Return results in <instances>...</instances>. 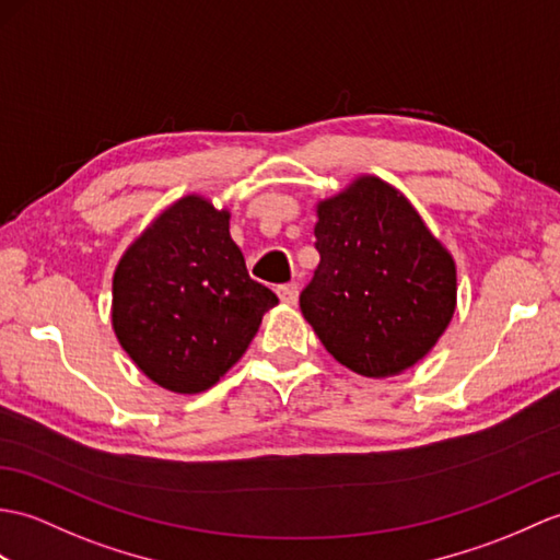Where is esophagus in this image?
Returning a JSON list of instances; mask_svg holds the SVG:
<instances>
[{
  "label": "esophagus",
  "mask_w": 560,
  "mask_h": 560,
  "mask_svg": "<svg viewBox=\"0 0 560 560\" xmlns=\"http://www.w3.org/2000/svg\"><path fill=\"white\" fill-rule=\"evenodd\" d=\"M277 295H279V301H281L283 305H295V303H298V289H295V283L279 285Z\"/></svg>",
  "instance_id": "1"
}]
</instances>
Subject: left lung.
<instances>
[{"label": "left lung", "instance_id": "8db88e82", "mask_svg": "<svg viewBox=\"0 0 560 560\" xmlns=\"http://www.w3.org/2000/svg\"><path fill=\"white\" fill-rule=\"evenodd\" d=\"M319 267L301 312L350 372L410 370L444 336L458 303L456 259L388 180L360 174L315 205Z\"/></svg>", "mask_w": 560, "mask_h": 560}]
</instances>
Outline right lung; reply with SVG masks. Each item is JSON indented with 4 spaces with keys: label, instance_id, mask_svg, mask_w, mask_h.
Listing matches in <instances>:
<instances>
[{
    "label": "right lung",
    "instance_id": "1",
    "mask_svg": "<svg viewBox=\"0 0 560 560\" xmlns=\"http://www.w3.org/2000/svg\"><path fill=\"white\" fill-rule=\"evenodd\" d=\"M229 219V207L188 192L138 233L114 269L116 341L150 382L172 394L212 388L279 303L248 277Z\"/></svg>",
    "mask_w": 560,
    "mask_h": 560
}]
</instances>
